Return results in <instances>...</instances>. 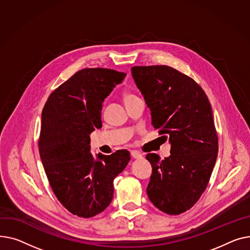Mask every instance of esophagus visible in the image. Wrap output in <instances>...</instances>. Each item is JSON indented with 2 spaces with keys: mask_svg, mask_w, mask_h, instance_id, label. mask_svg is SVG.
Segmentation results:
<instances>
[{
  "mask_svg": "<svg viewBox=\"0 0 250 250\" xmlns=\"http://www.w3.org/2000/svg\"><path fill=\"white\" fill-rule=\"evenodd\" d=\"M131 156L133 157V158H135V159H140V158H142V154H141L140 152L136 151V150H132V151H131Z\"/></svg>",
  "mask_w": 250,
  "mask_h": 250,
  "instance_id": "34e87169",
  "label": "esophagus"
}]
</instances>
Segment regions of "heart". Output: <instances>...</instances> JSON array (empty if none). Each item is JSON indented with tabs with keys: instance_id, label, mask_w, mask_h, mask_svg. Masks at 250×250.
Listing matches in <instances>:
<instances>
[{
	"instance_id": "heart-1",
	"label": "heart",
	"mask_w": 250,
	"mask_h": 250,
	"mask_svg": "<svg viewBox=\"0 0 250 250\" xmlns=\"http://www.w3.org/2000/svg\"><path fill=\"white\" fill-rule=\"evenodd\" d=\"M135 97H136V96H135L134 94L129 93V92L125 93V94H124V96H123V98H124V101H128V100H130V99H133V98H135Z\"/></svg>"
}]
</instances>
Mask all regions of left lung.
I'll return each mask as SVG.
<instances>
[{
    "label": "left lung",
    "instance_id": "8db88e82",
    "mask_svg": "<svg viewBox=\"0 0 250 250\" xmlns=\"http://www.w3.org/2000/svg\"><path fill=\"white\" fill-rule=\"evenodd\" d=\"M132 77L151 111L152 125L170 155H146L152 174L146 188L154 206L168 215L189 210L206 189L218 154L212 107L202 87L167 65L133 66Z\"/></svg>",
    "mask_w": 250,
    "mask_h": 250
}]
</instances>
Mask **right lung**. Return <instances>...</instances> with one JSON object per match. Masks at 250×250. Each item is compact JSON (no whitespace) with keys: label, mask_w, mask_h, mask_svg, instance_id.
I'll use <instances>...</instances> for the list:
<instances>
[{"label":"right lung","mask_w":250,"mask_h":250,"mask_svg":"<svg viewBox=\"0 0 250 250\" xmlns=\"http://www.w3.org/2000/svg\"><path fill=\"white\" fill-rule=\"evenodd\" d=\"M125 72L83 68L55 89L42 111L38 147L57 200L71 214L92 218L104 211L114 195L113 181L124 170L130 152L111 155L90 151V134L102 127V107Z\"/></svg>","instance_id":"obj_1"}]
</instances>
